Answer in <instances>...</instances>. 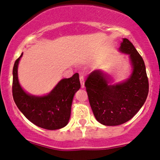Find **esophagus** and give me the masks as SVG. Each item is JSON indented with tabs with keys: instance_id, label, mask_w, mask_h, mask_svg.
<instances>
[{
	"instance_id": "obj_1",
	"label": "esophagus",
	"mask_w": 160,
	"mask_h": 160,
	"mask_svg": "<svg viewBox=\"0 0 160 160\" xmlns=\"http://www.w3.org/2000/svg\"><path fill=\"white\" fill-rule=\"evenodd\" d=\"M80 83H81V87L82 88H84V82H85V81H84V78L83 76H81L80 75Z\"/></svg>"
}]
</instances>
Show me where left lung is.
I'll return each mask as SVG.
<instances>
[{
	"mask_svg": "<svg viewBox=\"0 0 160 160\" xmlns=\"http://www.w3.org/2000/svg\"><path fill=\"white\" fill-rule=\"evenodd\" d=\"M119 50L128 55L132 68L127 80L112 84L108 74L95 70L85 82L93 114L104 126H118L131 120L144 104L149 91L144 62L132 43L123 38Z\"/></svg>",
	"mask_w": 160,
	"mask_h": 160,
	"instance_id": "obj_1",
	"label": "left lung"
}]
</instances>
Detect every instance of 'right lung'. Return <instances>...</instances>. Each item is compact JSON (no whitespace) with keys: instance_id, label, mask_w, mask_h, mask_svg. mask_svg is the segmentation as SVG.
Wrapping results in <instances>:
<instances>
[{"instance_id":"1","label":"right lung","mask_w":160,"mask_h":160,"mask_svg":"<svg viewBox=\"0 0 160 160\" xmlns=\"http://www.w3.org/2000/svg\"><path fill=\"white\" fill-rule=\"evenodd\" d=\"M22 55L12 69V96L16 106L28 120L40 128L56 130L65 127L71 117L73 98L80 88L79 74L62 79L47 95H31L22 88L18 79V65Z\"/></svg>"}]
</instances>
